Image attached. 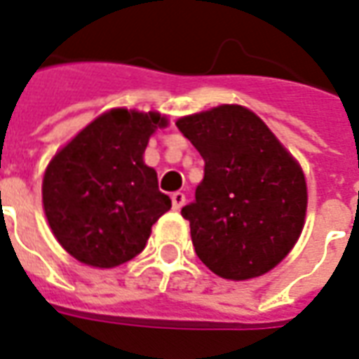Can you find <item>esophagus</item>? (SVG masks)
<instances>
[{
    "label": "esophagus",
    "instance_id": "1",
    "mask_svg": "<svg viewBox=\"0 0 359 359\" xmlns=\"http://www.w3.org/2000/svg\"><path fill=\"white\" fill-rule=\"evenodd\" d=\"M171 201H172V209H177V211H179L180 207L187 203V196H184L182 192H175L171 196Z\"/></svg>",
    "mask_w": 359,
    "mask_h": 359
}]
</instances>
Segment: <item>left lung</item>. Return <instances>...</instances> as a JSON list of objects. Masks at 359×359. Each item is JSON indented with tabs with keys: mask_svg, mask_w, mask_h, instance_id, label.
I'll list each match as a JSON object with an SVG mask.
<instances>
[{
	"mask_svg": "<svg viewBox=\"0 0 359 359\" xmlns=\"http://www.w3.org/2000/svg\"><path fill=\"white\" fill-rule=\"evenodd\" d=\"M205 161L196 200L182 207L196 255L226 280L266 274L304 226L306 182L299 163L259 116L222 104L177 121Z\"/></svg>",
	"mask_w": 359,
	"mask_h": 359,
	"instance_id": "1",
	"label": "left lung"
}]
</instances>
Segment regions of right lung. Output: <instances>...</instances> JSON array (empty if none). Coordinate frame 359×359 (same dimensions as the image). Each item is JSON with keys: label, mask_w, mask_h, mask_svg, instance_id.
<instances>
[{"label": "right lung", "mask_w": 359, "mask_h": 359, "mask_svg": "<svg viewBox=\"0 0 359 359\" xmlns=\"http://www.w3.org/2000/svg\"><path fill=\"white\" fill-rule=\"evenodd\" d=\"M159 114L116 108L98 116L53 158L43 209L55 238L89 266L114 268L144 249L156 220L171 209L142 154Z\"/></svg>", "instance_id": "add662e5"}]
</instances>
